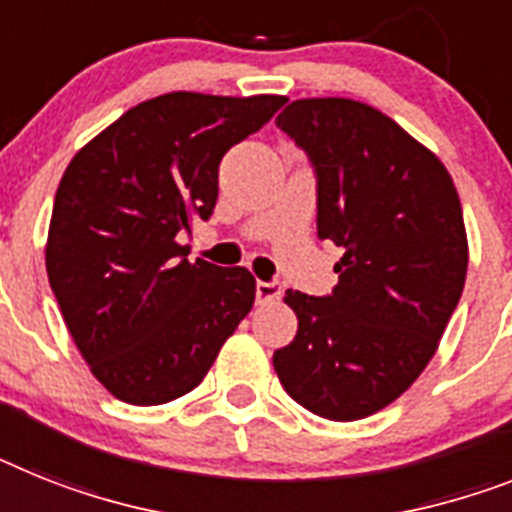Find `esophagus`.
I'll list each match as a JSON object with an SVG mask.
<instances>
[{
    "mask_svg": "<svg viewBox=\"0 0 512 512\" xmlns=\"http://www.w3.org/2000/svg\"><path fill=\"white\" fill-rule=\"evenodd\" d=\"M255 291H257V302L265 304V302H276V299H281L283 289L278 281H257Z\"/></svg>",
    "mask_w": 512,
    "mask_h": 512,
    "instance_id": "esophagus-1",
    "label": "esophagus"
}]
</instances>
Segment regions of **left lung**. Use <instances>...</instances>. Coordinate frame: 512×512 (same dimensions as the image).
I'll return each mask as SVG.
<instances>
[{"label": "left lung", "mask_w": 512, "mask_h": 512, "mask_svg": "<svg viewBox=\"0 0 512 512\" xmlns=\"http://www.w3.org/2000/svg\"><path fill=\"white\" fill-rule=\"evenodd\" d=\"M276 124L315 166L317 236L343 257L333 294L286 291L299 330L273 367L299 406L356 422L435 356L466 283L461 200L440 158L367 103L302 98Z\"/></svg>", "instance_id": "obj_1"}]
</instances>
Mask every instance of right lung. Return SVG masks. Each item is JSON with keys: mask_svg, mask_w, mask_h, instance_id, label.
I'll use <instances>...</instances> for the list:
<instances>
[{"mask_svg": "<svg viewBox=\"0 0 512 512\" xmlns=\"http://www.w3.org/2000/svg\"><path fill=\"white\" fill-rule=\"evenodd\" d=\"M283 103L166 93L122 114L64 171L46 273L72 341L119 401L158 406L195 390L255 304L247 268L190 263L179 234L216 208L226 150Z\"/></svg>", "mask_w": 512, "mask_h": 512, "instance_id": "add662e5", "label": "right lung"}]
</instances>
